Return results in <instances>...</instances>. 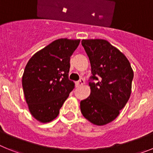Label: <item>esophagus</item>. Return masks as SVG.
Instances as JSON below:
<instances>
[{"mask_svg": "<svg viewBox=\"0 0 153 153\" xmlns=\"http://www.w3.org/2000/svg\"><path fill=\"white\" fill-rule=\"evenodd\" d=\"M76 84H77L78 86H82V85H83L84 84V79H83V78H80V79L77 81Z\"/></svg>", "mask_w": 153, "mask_h": 153, "instance_id": "1", "label": "esophagus"}]
</instances>
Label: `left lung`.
Segmentation results:
<instances>
[{"label": "left lung", "mask_w": 153, "mask_h": 153, "mask_svg": "<svg viewBox=\"0 0 153 153\" xmlns=\"http://www.w3.org/2000/svg\"><path fill=\"white\" fill-rule=\"evenodd\" d=\"M81 44L92 74L90 95L80 102L81 113L92 123L106 125L118 117L129 100L133 71L125 55L107 40H83Z\"/></svg>", "instance_id": "left-lung-1"}]
</instances>
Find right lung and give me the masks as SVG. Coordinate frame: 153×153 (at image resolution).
<instances>
[{"label": "right lung", "mask_w": 153, "mask_h": 153, "mask_svg": "<svg viewBox=\"0 0 153 153\" xmlns=\"http://www.w3.org/2000/svg\"><path fill=\"white\" fill-rule=\"evenodd\" d=\"M79 40L58 39L36 52L27 63L22 77L24 97L31 115L49 123L60 113L74 88L69 79L70 56Z\"/></svg>", "instance_id": "1"}]
</instances>
